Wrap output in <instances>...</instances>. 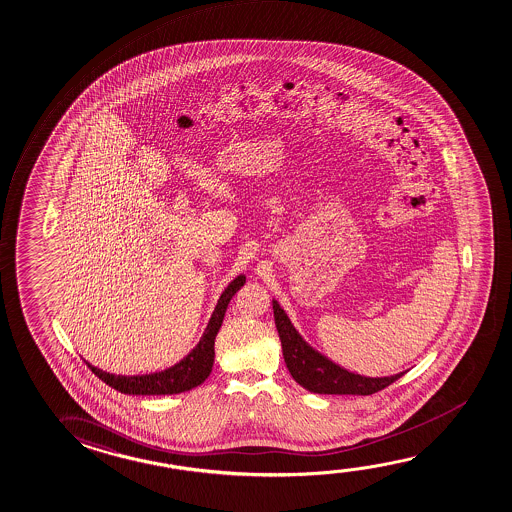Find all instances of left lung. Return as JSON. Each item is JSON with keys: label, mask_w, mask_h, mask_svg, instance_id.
<instances>
[{"label": "left lung", "mask_w": 512, "mask_h": 512, "mask_svg": "<svg viewBox=\"0 0 512 512\" xmlns=\"http://www.w3.org/2000/svg\"><path fill=\"white\" fill-rule=\"evenodd\" d=\"M273 312L282 340L283 359L290 375L310 393L368 396L391 386L401 375H405V371H401L391 377L373 378L345 370L306 343L276 299H273Z\"/></svg>", "instance_id": "obj_1"}]
</instances>
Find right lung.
<instances>
[{"label": "right lung", "mask_w": 512, "mask_h": 512, "mask_svg": "<svg viewBox=\"0 0 512 512\" xmlns=\"http://www.w3.org/2000/svg\"><path fill=\"white\" fill-rule=\"evenodd\" d=\"M245 283L246 276L239 275L227 285V289L223 290L215 310L209 317L208 326L200 336L199 343L171 368L155 371V373H144V375H114V373L98 370L97 366H93V364H86L98 378L104 380L107 386H111L112 389L123 394H135V396L179 394L200 386L213 370L215 338L222 327L223 317L227 312L230 299Z\"/></svg>", "instance_id": "obj_1"}]
</instances>
